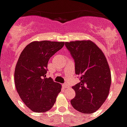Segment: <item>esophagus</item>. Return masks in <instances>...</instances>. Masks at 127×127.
Segmentation results:
<instances>
[{"instance_id":"34e87169","label":"esophagus","mask_w":127,"mask_h":127,"mask_svg":"<svg viewBox=\"0 0 127 127\" xmlns=\"http://www.w3.org/2000/svg\"><path fill=\"white\" fill-rule=\"evenodd\" d=\"M63 87L64 88H67V87H69V86H68V84H66V83H64V84H63Z\"/></svg>"}]
</instances>
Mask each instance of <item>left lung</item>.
Instances as JSON below:
<instances>
[{"mask_svg": "<svg viewBox=\"0 0 127 127\" xmlns=\"http://www.w3.org/2000/svg\"><path fill=\"white\" fill-rule=\"evenodd\" d=\"M65 45L74 59L75 74L80 80L72 87L75 96L71 103L81 113H94L105 101L111 86V72L106 58L89 40L66 42Z\"/></svg>", "mask_w": 127, "mask_h": 127, "instance_id": "1", "label": "left lung"}]
</instances>
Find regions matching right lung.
<instances>
[{
    "label": "right lung",
    "instance_id": "1",
    "mask_svg": "<svg viewBox=\"0 0 127 127\" xmlns=\"http://www.w3.org/2000/svg\"><path fill=\"white\" fill-rule=\"evenodd\" d=\"M64 42L33 41L26 45L16 64L14 80L24 103L34 112H45L56 102L61 85L47 78L50 58L63 47Z\"/></svg>",
    "mask_w": 127,
    "mask_h": 127
}]
</instances>
